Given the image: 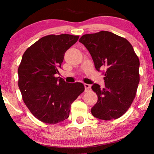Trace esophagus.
I'll return each instance as SVG.
<instances>
[{
  "label": "esophagus",
  "instance_id": "esophagus-1",
  "mask_svg": "<svg viewBox=\"0 0 154 154\" xmlns=\"http://www.w3.org/2000/svg\"><path fill=\"white\" fill-rule=\"evenodd\" d=\"M84 86H85V91H88V90L91 89V85H89V84H84Z\"/></svg>",
  "mask_w": 154,
  "mask_h": 154
}]
</instances>
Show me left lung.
<instances>
[{
	"label": "left lung",
	"mask_w": 154,
	"mask_h": 154,
	"mask_svg": "<svg viewBox=\"0 0 154 154\" xmlns=\"http://www.w3.org/2000/svg\"><path fill=\"white\" fill-rule=\"evenodd\" d=\"M79 42L104 75V88L97 83L92 86L98 97L92 114L106 121L121 117L133 102L140 82V61L133 48L128 40L106 31L83 35Z\"/></svg>",
	"instance_id": "8db88e82"
}]
</instances>
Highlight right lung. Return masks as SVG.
I'll list each match as a JSON object with an SVG mask.
<instances>
[{"mask_svg": "<svg viewBox=\"0 0 154 154\" xmlns=\"http://www.w3.org/2000/svg\"><path fill=\"white\" fill-rule=\"evenodd\" d=\"M79 38L46 35L23 54L18 69L19 88L29 111L43 123L56 124L68 119L71 104L85 90L82 83H69L56 77L65 52Z\"/></svg>", "mask_w": 154, "mask_h": 154, "instance_id": "1", "label": "right lung"}]
</instances>
